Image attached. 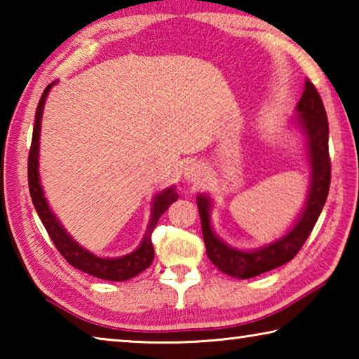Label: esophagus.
<instances>
[{
  "mask_svg": "<svg viewBox=\"0 0 359 359\" xmlns=\"http://www.w3.org/2000/svg\"><path fill=\"white\" fill-rule=\"evenodd\" d=\"M204 174L205 169L203 165H199V163H193V165L187 166L185 169V179L190 182V184H198V182L204 177Z\"/></svg>",
  "mask_w": 359,
  "mask_h": 359,
  "instance_id": "34e87169",
  "label": "esophagus"
}]
</instances>
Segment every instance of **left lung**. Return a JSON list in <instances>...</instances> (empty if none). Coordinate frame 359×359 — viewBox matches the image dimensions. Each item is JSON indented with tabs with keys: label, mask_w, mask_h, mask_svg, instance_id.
<instances>
[{
	"label": "left lung",
	"mask_w": 359,
	"mask_h": 359,
	"mask_svg": "<svg viewBox=\"0 0 359 359\" xmlns=\"http://www.w3.org/2000/svg\"><path fill=\"white\" fill-rule=\"evenodd\" d=\"M296 111L297 121H299L304 135L307 137L309 158H311L312 182L306 205L301 217L293 228H291L282 239L272 244L261 247L258 250L242 252L224 244L222 239L212 231L210 224V199L199 194L198 210L201 217L203 238L208 250V257L218 269L224 274L236 278H252L263 272L272 271L276 267L288 263L301 250L304 242L311 236L312 229L317 223L318 217L326 203L327 191L331 184V160L327 150V139H330V128H327V117L320 98V93L315 85L306 79L301 101L297 102Z\"/></svg>",
	"instance_id": "1"
}]
</instances>
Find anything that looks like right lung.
Wrapping results in <instances>:
<instances>
[{
	"label": "right lung",
	"mask_w": 359,
	"mask_h": 359,
	"mask_svg": "<svg viewBox=\"0 0 359 359\" xmlns=\"http://www.w3.org/2000/svg\"><path fill=\"white\" fill-rule=\"evenodd\" d=\"M53 83H48L44 93H42L38 109H36V120L33 128V139L32 147H29L28 155V187L29 194H32L34 209L38 212L42 224L47 229L48 236L55 244L57 250L63 255V258L68 261L71 266L76 269L87 272V274L102 278V280H112V282H123L128 278L136 277L141 274L142 271L147 269L154 261V245H151V233L156 226L160 217L165 214L174 201H177V193H175L174 187L168 188L160 194H156L154 199V208H151V218L147 226V233H145L141 245L137 250L133 253L125 255L120 258H100L96 255L85 250L77 242L66 233V229L58 222V218L52 214L48 209V204L44 198V191H42L41 182H39V171H38V155H39V133H41V118H42V109H44V102L47 98V93L50 92Z\"/></svg>",
	"instance_id": "right-lung-1"
}]
</instances>
